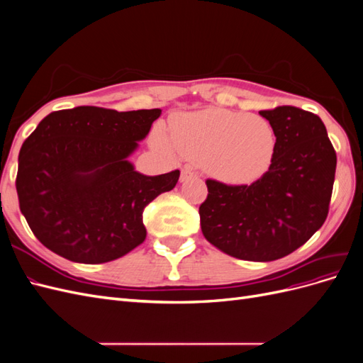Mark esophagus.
<instances>
[{
    "mask_svg": "<svg viewBox=\"0 0 363 363\" xmlns=\"http://www.w3.org/2000/svg\"><path fill=\"white\" fill-rule=\"evenodd\" d=\"M194 177H195V172H194L191 168L182 169V174H180V182H182V183L188 182L189 179H194Z\"/></svg>",
    "mask_w": 363,
    "mask_h": 363,
    "instance_id": "34e87169",
    "label": "esophagus"
}]
</instances>
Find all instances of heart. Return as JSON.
<instances>
[{
  "mask_svg": "<svg viewBox=\"0 0 363 363\" xmlns=\"http://www.w3.org/2000/svg\"><path fill=\"white\" fill-rule=\"evenodd\" d=\"M155 145L199 162L212 179L230 186L259 182L276 157V131L259 115L208 107L180 113L171 121L169 136L155 131Z\"/></svg>",
  "mask_w": 363,
  "mask_h": 363,
  "instance_id": "1",
  "label": "heart"
}]
</instances>
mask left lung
Instances as JSON below:
<instances>
[{"label": "left lung", "instance_id": "left-lung-1", "mask_svg": "<svg viewBox=\"0 0 363 363\" xmlns=\"http://www.w3.org/2000/svg\"><path fill=\"white\" fill-rule=\"evenodd\" d=\"M259 113L276 131L269 171L250 186L207 180L200 223L204 238L228 256L271 262L300 248L324 224L336 152L318 115L294 106Z\"/></svg>", "mask_w": 363, "mask_h": 363}]
</instances>
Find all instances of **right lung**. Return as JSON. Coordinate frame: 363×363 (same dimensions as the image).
I'll list each match as a JSON object with an SVG mask.
<instances>
[{
    "mask_svg": "<svg viewBox=\"0 0 363 363\" xmlns=\"http://www.w3.org/2000/svg\"><path fill=\"white\" fill-rule=\"evenodd\" d=\"M160 115L80 106L40 121L19 151L16 175L21 212L40 244L94 265L144 242L142 213L180 177L179 169L145 175L128 160Z\"/></svg>",
    "mask_w": 363,
    "mask_h": 363,
    "instance_id": "1",
    "label": "right lung"
}]
</instances>
